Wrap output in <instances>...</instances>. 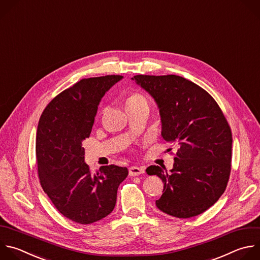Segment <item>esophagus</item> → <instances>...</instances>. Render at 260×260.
I'll return each mask as SVG.
<instances>
[{
  "instance_id": "34e87169",
  "label": "esophagus",
  "mask_w": 260,
  "mask_h": 260,
  "mask_svg": "<svg viewBox=\"0 0 260 260\" xmlns=\"http://www.w3.org/2000/svg\"><path fill=\"white\" fill-rule=\"evenodd\" d=\"M145 172V168L144 167H140V166H131L128 168V174L132 177H137L140 176Z\"/></svg>"
}]
</instances>
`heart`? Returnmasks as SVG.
<instances>
[{
	"label": "heart",
	"instance_id": "1",
	"mask_svg": "<svg viewBox=\"0 0 260 260\" xmlns=\"http://www.w3.org/2000/svg\"><path fill=\"white\" fill-rule=\"evenodd\" d=\"M140 102H147L146 98L140 94V93H137V92H134V93H131L127 98H126V106L127 105H132V104H137V103H140Z\"/></svg>",
	"mask_w": 260,
	"mask_h": 260
}]
</instances>
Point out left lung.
Instances as JSON below:
<instances>
[{
	"label": "left lung",
	"instance_id": "8db88e82",
	"mask_svg": "<svg viewBox=\"0 0 260 260\" xmlns=\"http://www.w3.org/2000/svg\"><path fill=\"white\" fill-rule=\"evenodd\" d=\"M132 79L155 99L163 139L179 144L170 172L156 165L146 169L164 185L156 206L179 218L203 213L223 194L231 175L233 138L226 118L209 93L182 76L139 74Z\"/></svg>",
	"mask_w": 260,
	"mask_h": 260
}]
</instances>
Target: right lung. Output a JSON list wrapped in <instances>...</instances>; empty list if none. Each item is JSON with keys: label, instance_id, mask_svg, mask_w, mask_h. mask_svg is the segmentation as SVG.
<instances>
[{"label": "right lung", "instance_id": "1", "mask_svg": "<svg viewBox=\"0 0 260 260\" xmlns=\"http://www.w3.org/2000/svg\"><path fill=\"white\" fill-rule=\"evenodd\" d=\"M121 78L80 79L48 104L39 121L36 156L41 186L62 215L80 224L96 222L112 212L118 186L128 175L126 167L114 164L92 174L82 147L102 97Z\"/></svg>", "mask_w": 260, "mask_h": 260}]
</instances>
